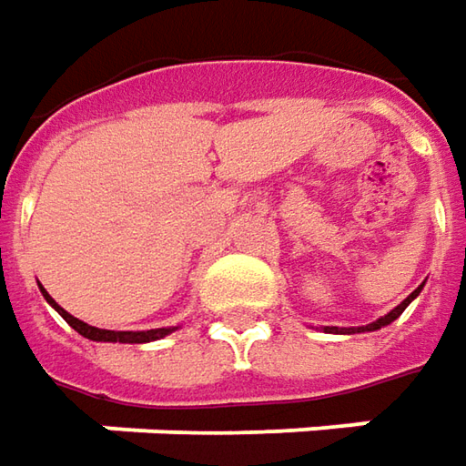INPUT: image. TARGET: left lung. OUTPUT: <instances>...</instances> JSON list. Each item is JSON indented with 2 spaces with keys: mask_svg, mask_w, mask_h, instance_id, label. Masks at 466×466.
<instances>
[{
  "mask_svg": "<svg viewBox=\"0 0 466 466\" xmlns=\"http://www.w3.org/2000/svg\"><path fill=\"white\" fill-rule=\"evenodd\" d=\"M420 291H423V283H420V286H418V289H415V291H412V294H410V297L405 299L402 304H397L392 312L384 314V317H379L377 322H371V325H361V328H325V329H328V332H340V335H353V332H374V329H381V328H384V325H392L394 319H397L400 314L408 309L410 301L418 297Z\"/></svg>",
  "mask_w": 466,
  "mask_h": 466,
  "instance_id": "1",
  "label": "left lung"
}]
</instances>
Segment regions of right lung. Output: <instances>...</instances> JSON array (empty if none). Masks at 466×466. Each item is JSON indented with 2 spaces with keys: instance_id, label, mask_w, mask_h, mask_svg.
I'll use <instances>...</instances> for the list:
<instances>
[{
  "instance_id": "right-lung-1",
  "label": "right lung",
  "mask_w": 466,
  "mask_h": 466,
  "mask_svg": "<svg viewBox=\"0 0 466 466\" xmlns=\"http://www.w3.org/2000/svg\"><path fill=\"white\" fill-rule=\"evenodd\" d=\"M41 294L46 297V301L56 309L69 325H72L79 335H85L87 340H97V343H152V340H159V338H165L169 335L175 328H157V329H141V332H131V329H100V328H92L87 322H82V319H76L72 314L66 312V309H61L54 299L48 297V291L41 286Z\"/></svg>"
}]
</instances>
